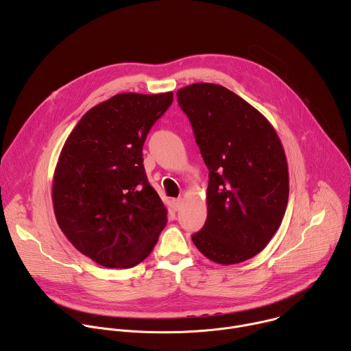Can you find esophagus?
I'll list each match as a JSON object with an SVG mask.
<instances>
[{
  "instance_id": "1",
  "label": "esophagus",
  "mask_w": 351,
  "mask_h": 351,
  "mask_svg": "<svg viewBox=\"0 0 351 351\" xmlns=\"http://www.w3.org/2000/svg\"><path fill=\"white\" fill-rule=\"evenodd\" d=\"M182 202H183L182 198H176V199H173V208H175V211H179V210H180V207H182Z\"/></svg>"
}]
</instances>
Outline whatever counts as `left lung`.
Here are the masks:
<instances>
[{"label": "left lung", "mask_w": 351, "mask_h": 351, "mask_svg": "<svg viewBox=\"0 0 351 351\" xmlns=\"http://www.w3.org/2000/svg\"><path fill=\"white\" fill-rule=\"evenodd\" d=\"M176 95L210 169L207 221L191 240L217 264L253 258L276 233L287 207L280 138L258 110L221 84L193 83Z\"/></svg>", "instance_id": "8db88e82"}]
</instances>
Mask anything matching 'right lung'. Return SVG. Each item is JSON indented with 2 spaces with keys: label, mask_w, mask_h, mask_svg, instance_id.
Wrapping results in <instances>:
<instances>
[{
  "label": "right lung",
  "mask_w": 351,
  "mask_h": 351,
  "mask_svg": "<svg viewBox=\"0 0 351 351\" xmlns=\"http://www.w3.org/2000/svg\"><path fill=\"white\" fill-rule=\"evenodd\" d=\"M173 93H121L88 110L68 136L53 179L58 226L106 268H132L153 252L168 210L148 183L143 144Z\"/></svg>",
  "instance_id": "right-lung-1"
}]
</instances>
